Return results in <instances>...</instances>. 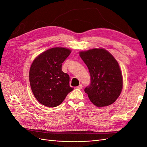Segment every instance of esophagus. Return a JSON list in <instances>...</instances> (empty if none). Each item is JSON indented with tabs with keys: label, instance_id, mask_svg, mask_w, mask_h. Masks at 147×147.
Wrapping results in <instances>:
<instances>
[{
	"label": "esophagus",
	"instance_id": "34e87169",
	"mask_svg": "<svg viewBox=\"0 0 147 147\" xmlns=\"http://www.w3.org/2000/svg\"><path fill=\"white\" fill-rule=\"evenodd\" d=\"M82 88H83V86H82V84H79V86H78L77 87V89H79V90H82Z\"/></svg>",
	"mask_w": 147,
	"mask_h": 147
}]
</instances>
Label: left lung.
I'll return each mask as SVG.
<instances>
[{
  "mask_svg": "<svg viewBox=\"0 0 147 147\" xmlns=\"http://www.w3.org/2000/svg\"><path fill=\"white\" fill-rule=\"evenodd\" d=\"M79 54L91 75V83L84 89L89 99L98 107L113 104L123 89L122 73L117 60L104 48L91 49Z\"/></svg>",
  "mask_w": 147,
  "mask_h": 147,
  "instance_id": "1",
  "label": "left lung"
}]
</instances>
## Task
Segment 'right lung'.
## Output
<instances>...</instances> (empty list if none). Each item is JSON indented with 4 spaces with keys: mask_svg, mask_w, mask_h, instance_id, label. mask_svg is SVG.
I'll return each instance as SVG.
<instances>
[{
    "mask_svg": "<svg viewBox=\"0 0 147 147\" xmlns=\"http://www.w3.org/2000/svg\"><path fill=\"white\" fill-rule=\"evenodd\" d=\"M71 50L63 47L49 49L36 57L29 71L31 90L42 105L55 107L60 105L74 90L69 85V75L63 72L62 64Z\"/></svg>",
    "mask_w": 147,
    "mask_h": 147,
    "instance_id": "1",
    "label": "right lung"
}]
</instances>
